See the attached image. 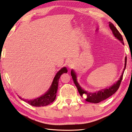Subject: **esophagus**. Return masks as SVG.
<instances>
[{
	"label": "esophagus",
	"mask_w": 132,
	"mask_h": 132,
	"mask_svg": "<svg viewBox=\"0 0 132 132\" xmlns=\"http://www.w3.org/2000/svg\"><path fill=\"white\" fill-rule=\"evenodd\" d=\"M68 66H71V65H72V64H71V63L70 62H69V63H68Z\"/></svg>",
	"instance_id": "esophagus-1"
}]
</instances>
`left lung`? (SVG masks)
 Returning a JSON list of instances; mask_svg holds the SVG:
<instances>
[{
	"label": "left lung",
	"instance_id": "8db88e82",
	"mask_svg": "<svg viewBox=\"0 0 132 132\" xmlns=\"http://www.w3.org/2000/svg\"><path fill=\"white\" fill-rule=\"evenodd\" d=\"M109 26H110V29H111L112 30V33H113V35L115 36V37H117L119 41H121L122 43V44H124L123 37L122 36L121 33H119V31L117 30V29L115 27V26L112 24L111 22H109ZM126 59H127L126 57H125V68L123 69L124 70L123 71H125V69L126 68ZM123 73L124 71H123V73L122 74L120 79H119V80L117 81L116 83L114 84L113 85L111 86V87H109V88H106V89H102L99 91H98V92H96L95 93H88L81 88L80 85L78 84L77 81L76 74L75 73H74V71L73 70L71 71V75L72 76V78H73L74 84H75L77 88L78 92L80 93L81 96L82 97V96L84 95H85L86 101L90 103H98L102 102L103 100H106V99H107V98H109V97L111 96V95L114 94V93L117 92V90L118 89L119 86H120L121 81L122 80Z\"/></svg>",
	"mask_w": 132,
	"mask_h": 132
}]
</instances>
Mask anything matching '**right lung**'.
Returning <instances> with one entry per match:
<instances>
[{
    "label": "right lung",
    "instance_id": "right-lung-1",
    "mask_svg": "<svg viewBox=\"0 0 132 132\" xmlns=\"http://www.w3.org/2000/svg\"><path fill=\"white\" fill-rule=\"evenodd\" d=\"M68 72L67 69L66 68H63L60 70L56 76H55V78L52 82V85L51 88H50L48 91L44 94V95L40 97H38L37 99L34 100H24L22 99L21 97H19L21 100L26 102L27 103L32 105L33 106L36 107H40V106H45L47 105H48L50 103L53 102L56 98L57 90L58 89V82L59 79L62 74Z\"/></svg>",
    "mask_w": 132,
    "mask_h": 132
}]
</instances>
